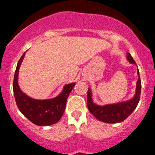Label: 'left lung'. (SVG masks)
I'll return each mask as SVG.
<instances>
[{
    "label": "left lung",
    "instance_id": "obj_1",
    "mask_svg": "<svg viewBox=\"0 0 155 155\" xmlns=\"http://www.w3.org/2000/svg\"><path fill=\"white\" fill-rule=\"evenodd\" d=\"M127 59L130 63L136 65L130 53H127ZM138 79L136 83V94L130 100L114 104H107L105 106H98L93 102L92 92L90 88L87 91V108L89 111L97 120L106 123H118L127 119L133 111L136 109L140 101L141 82H140L139 71L137 72Z\"/></svg>",
    "mask_w": 155,
    "mask_h": 155
}]
</instances>
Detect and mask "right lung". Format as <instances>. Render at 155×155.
Wrapping results in <instances>:
<instances>
[{
    "label": "right lung",
    "mask_w": 155,
    "mask_h": 155,
    "mask_svg": "<svg viewBox=\"0 0 155 155\" xmlns=\"http://www.w3.org/2000/svg\"><path fill=\"white\" fill-rule=\"evenodd\" d=\"M25 55V52L17 63L13 83L14 95L19 111L36 125L47 126L57 123L63 116L68 97L76 84H65L61 93L54 98L36 100L29 97L22 92L18 84L19 69Z\"/></svg>",
    "instance_id": "1"
}]
</instances>
